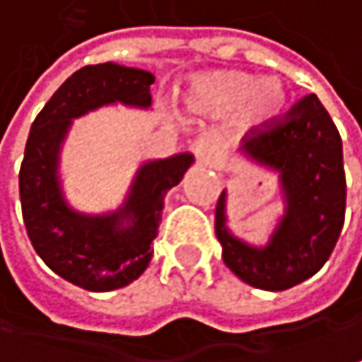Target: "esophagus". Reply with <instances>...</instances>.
<instances>
[{
	"mask_svg": "<svg viewBox=\"0 0 362 362\" xmlns=\"http://www.w3.org/2000/svg\"><path fill=\"white\" fill-rule=\"evenodd\" d=\"M192 153H194V158L197 161H201L204 165H211L213 163V158H215V147H213V143H211V139L201 137L197 139L194 143H192Z\"/></svg>",
	"mask_w": 362,
	"mask_h": 362,
	"instance_id": "obj_1",
	"label": "esophagus"
}]
</instances>
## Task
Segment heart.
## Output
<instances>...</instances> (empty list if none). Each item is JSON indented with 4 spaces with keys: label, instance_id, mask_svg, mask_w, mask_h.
Returning a JSON list of instances; mask_svg holds the SVG:
<instances>
[{
    "label": "heart",
    "instance_id": "obj_1",
    "mask_svg": "<svg viewBox=\"0 0 362 362\" xmlns=\"http://www.w3.org/2000/svg\"><path fill=\"white\" fill-rule=\"evenodd\" d=\"M287 102L285 86L274 79H256L244 71H217L197 77L188 90V104L201 115L221 117L242 108L247 122L274 117Z\"/></svg>",
    "mask_w": 362,
    "mask_h": 362
}]
</instances>
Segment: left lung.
<instances>
[{
    "mask_svg": "<svg viewBox=\"0 0 362 362\" xmlns=\"http://www.w3.org/2000/svg\"><path fill=\"white\" fill-rule=\"evenodd\" d=\"M242 151L279 172L285 215L264 247L247 245L225 225L223 190L215 209L223 262L252 287L285 291L326 264L340 238L346 209L342 139L328 110L309 94L283 118L250 129Z\"/></svg>",
    "mask_w": 362,
    "mask_h": 362,
    "instance_id": "left-lung-1",
    "label": "left lung"
}]
</instances>
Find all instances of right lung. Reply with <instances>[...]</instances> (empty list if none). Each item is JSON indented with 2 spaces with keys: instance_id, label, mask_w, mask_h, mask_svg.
Wrapping results in <instances>:
<instances>
[{
  "instance_id": "add662e5",
  "label": "right lung",
  "mask_w": 362,
  "mask_h": 362,
  "mask_svg": "<svg viewBox=\"0 0 362 362\" xmlns=\"http://www.w3.org/2000/svg\"><path fill=\"white\" fill-rule=\"evenodd\" d=\"M149 71L117 63L75 71L34 118L20 168V201L36 254L61 279L86 291H115L139 279L153 256L165 192L192 165L190 153L147 161L139 168L124 204L106 215L74 211L59 182V149L81 117L106 104L149 108Z\"/></svg>"
}]
</instances>
